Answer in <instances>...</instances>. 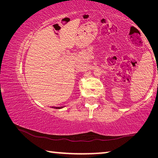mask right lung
<instances>
[{"instance_id": "add662e5", "label": "right lung", "mask_w": 158, "mask_h": 158, "mask_svg": "<svg viewBox=\"0 0 158 158\" xmlns=\"http://www.w3.org/2000/svg\"><path fill=\"white\" fill-rule=\"evenodd\" d=\"M63 106H57V107H54V106H53L52 108H54V109H62Z\"/></svg>"}]
</instances>
